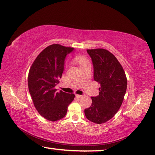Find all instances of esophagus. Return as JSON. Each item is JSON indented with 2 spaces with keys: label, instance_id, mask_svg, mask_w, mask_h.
Masks as SVG:
<instances>
[{
  "label": "esophagus",
  "instance_id": "obj_1",
  "mask_svg": "<svg viewBox=\"0 0 155 155\" xmlns=\"http://www.w3.org/2000/svg\"><path fill=\"white\" fill-rule=\"evenodd\" d=\"M75 96H76V97L78 98H81L83 97L82 95H79V94H76V95H75Z\"/></svg>",
  "mask_w": 155,
  "mask_h": 155
}]
</instances>
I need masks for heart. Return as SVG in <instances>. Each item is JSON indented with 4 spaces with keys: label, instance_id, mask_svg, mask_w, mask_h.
Here are the masks:
<instances>
[{
    "label": "heart",
    "instance_id": "b5f03b06",
    "mask_svg": "<svg viewBox=\"0 0 155 155\" xmlns=\"http://www.w3.org/2000/svg\"><path fill=\"white\" fill-rule=\"evenodd\" d=\"M75 60L80 66H81V65H83V64L85 63L86 61H87L85 58H84L82 56H77L76 57H75Z\"/></svg>",
    "mask_w": 155,
    "mask_h": 155
}]
</instances>
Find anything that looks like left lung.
<instances>
[{
    "instance_id": "1",
    "label": "left lung",
    "mask_w": 155,
    "mask_h": 155,
    "mask_svg": "<svg viewBox=\"0 0 155 155\" xmlns=\"http://www.w3.org/2000/svg\"><path fill=\"white\" fill-rule=\"evenodd\" d=\"M94 67V80L101 84L99 95L91 97L92 104L84 110L86 118L101 124L110 120L123 103L127 78L122 66L114 55L103 48L87 50Z\"/></svg>"
}]
</instances>
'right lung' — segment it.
Returning a JSON list of instances; mask_svg holds the SVG:
<instances>
[{
	"label": "right lung",
	"instance_id": "add662e5",
	"mask_svg": "<svg viewBox=\"0 0 155 155\" xmlns=\"http://www.w3.org/2000/svg\"><path fill=\"white\" fill-rule=\"evenodd\" d=\"M74 49L57 44L48 46L38 55L29 71L28 88L34 107L50 121L63 118L75 97L54 88L62 76L65 57Z\"/></svg>",
	"mask_w": 155,
	"mask_h": 155
}]
</instances>
